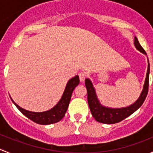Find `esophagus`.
<instances>
[{
  "label": "esophagus",
  "instance_id": "34e87169",
  "mask_svg": "<svg viewBox=\"0 0 153 153\" xmlns=\"http://www.w3.org/2000/svg\"><path fill=\"white\" fill-rule=\"evenodd\" d=\"M78 75H79V78H80V81H81V82H84V80H85L86 78V73L84 72H81L79 74H78Z\"/></svg>",
  "mask_w": 153,
  "mask_h": 153
}]
</instances>
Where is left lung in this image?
<instances>
[{
  "instance_id": "8db88e82",
  "label": "left lung",
  "mask_w": 153,
  "mask_h": 153,
  "mask_svg": "<svg viewBox=\"0 0 153 153\" xmlns=\"http://www.w3.org/2000/svg\"><path fill=\"white\" fill-rule=\"evenodd\" d=\"M134 44L135 47L142 52L143 54L146 55V52L144 49L141 47V44L138 42L136 37H135V41H134ZM148 68L146 71V78H145V82L143 84V87L141 93L140 95L139 98L137 99L135 103H133L131 105L126 106V107L122 108H109L107 106H103L100 103L98 97H97L96 92L94 88L93 84L92 81L86 78L85 79V85L87 90V101L89 104V109H90L91 113H92L93 118L96 120L97 121L103 124H112L118 123L120 121H123L126 118L129 117V115H132L133 112L138 109L141 107L143 103L144 102V100L146 99V97L148 93V88H149V63L148 60Z\"/></svg>"
}]
</instances>
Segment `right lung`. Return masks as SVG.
Listing matches in <instances>:
<instances>
[{
    "label": "right lung",
    "instance_id": "obj_1",
    "mask_svg": "<svg viewBox=\"0 0 153 153\" xmlns=\"http://www.w3.org/2000/svg\"><path fill=\"white\" fill-rule=\"evenodd\" d=\"M80 82L79 77L78 75H75V77L72 78L69 80L66 86L65 89L64 91L61 98L56 104L52 109L45 112H31V111L26 110L23 109L21 106H19L10 97L11 100L13 102V104L16 106V107L25 115L29 119L32 120L34 122L37 123L38 124L41 125H48L55 124L61 121L64 116L65 115L67 112L68 106H69V101H70L71 96H72V92L75 86L78 85Z\"/></svg>",
    "mask_w": 153,
    "mask_h": 153
}]
</instances>
